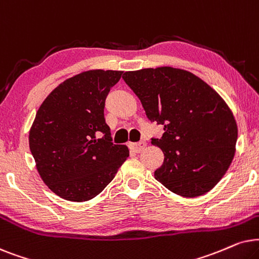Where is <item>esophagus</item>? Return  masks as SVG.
Here are the masks:
<instances>
[{
  "instance_id": "esophagus-1",
  "label": "esophagus",
  "mask_w": 259,
  "mask_h": 259,
  "mask_svg": "<svg viewBox=\"0 0 259 259\" xmlns=\"http://www.w3.org/2000/svg\"><path fill=\"white\" fill-rule=\"evenodd\" d=\"M147 147V143L146 142H139V143H132L129 144V148L132 149L133 151H135V153H141V151L144 150V148Z\"/></svg>"
}]
</instances>
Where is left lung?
I'll use <instances>...</instances> for the list:
<instances>
[{
  "mask_svg": "<svg viewBox=\"0 0 259 259\" xmlns=\"http://www.w3.org/2000/svg\"><path fill=\"white\" fill-rule=\"evenodd\" d=\"M142 103L150 122L163 126L164 160L154 177L185 198L211 191L229 169L236 151L238 127L225 101L191 72L169 66L123 74Z\"/></svg>",
  "mask_w": 259,
  "mask_h": 259,
  "instance_id": "8db88e82",
  "label": "left lung"
}]
</instances>
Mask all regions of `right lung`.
<instances>
[{
    "label": "right lung",
    "mask_w": 259,
    "mask_h": 259,
    "mask_svg": "<svg viewBox=\"0 0 259 259\" xmlns=\"http://www.w3.org/2000/svg\"><path fill=\"white\" fill-rule=\"evenodd\" d=\"M122 73L81 72L57 86L37 110L29 130L30 153L42 181L60 198L94 199L129 156L126 146L111 142L104 118L106 96Z\"/></svg>",
    "instance_id": "right-lung-1"
}]
</instances>
